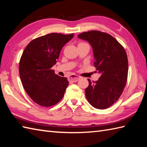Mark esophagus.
I'll use <instances>...</instances> for the list:
<instances>
[{"label":"esophagus","instance_id":"1","mask_svg":"<svg viewBox=\"0 0 147 147\" xmlns=\"http://www.w3.org/2000/svg\"><path fill=\"white\" fill-rule=\"evenodd\" d=\"M80 79V76L75 75V74H72V75L70 76L69 78V81L71 82H76Z\"/></svg>","mask_w":147,"mask_h":147}]
</instances>
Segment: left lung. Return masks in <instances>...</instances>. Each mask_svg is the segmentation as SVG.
I'll list each match as a JSON object with an SVG mask.
<instances>
[{
    "label": "left lung",
    "mask_w": 147,
    "mask_h": 147,
    "mask_svg": "<svg viewBox=\"0 0 147 147\" xmlns=\"http://www.w3.org/2000/svg\"><path fill=\"white\" fill-rule=\"evenodd\" d=\"M79 38L91 45L94 66L99 79L91 82L85 89L87 100L93 107L105 109L111 107L119 99L126 86L128 62L124 47L111 35L99 31L83 32Z\"/></svg>",
    "instance_id": "obj_1"
}]
</instances>
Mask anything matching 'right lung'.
Returning <instances> with one entry per match:
<instances>
[{"mask_svg": "<svg viewBox=\"0 0 147 147\" xmlns=\"http://www.w3.org/2000/svg\"><path fill=\"white\" fill-rule=\"evenodd\" d=\"M73 36L74 33H50L33 40L24 49L19 65L20 78L28 95L37 104L50 107L64 96L67 78L55 74L51 68Z\"/></svg>", "mask_w": 147, "mask_h": 147, "instance_id": "add662e5", "label": "right lung"}]
</instances>
